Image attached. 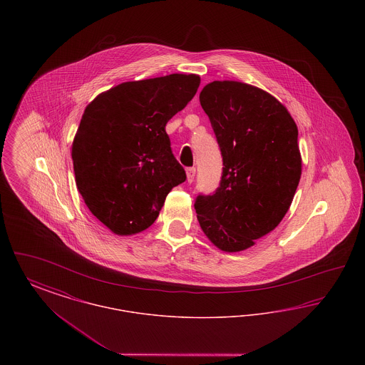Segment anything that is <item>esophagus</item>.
I'll return each instance as SVG.
<instances>
[{"mask_svg":"<svg viewBox=\"0 0 365 365\" xmlns=\"http://www.w3.org/2000/svg\"><path fill=\"white\" fill-rule=\"evenodd\" d=\"M186 175H187V182L191 183L194 180V176H195V168L194 167L192 168H187L186 170Z\"/></svg>","mask_w":365,"mask_h":365,"instance_id":"34e87169","label":"esophagus"}]
</instances>
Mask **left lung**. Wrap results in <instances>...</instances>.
Wrapping results in <instances>:
<instances>
[{
    "label": "left lung",
    "instance_id": "obj_1",
    "mask_svg": "<svg viewBox=\"0 0 365 365\" xmlns=\"http://www.w3.org/2000/svg\"><path fill=\"white\" fill-rule=\"evenodd\" d=\"M217 139L223 174L194 208L209 241L241 252L287 213L301 178L298 128L286 106L259 87L215 81L200 93Z\"/></svg>",
    "mask_w": 365,
    "mask_h": 365
}]
</instances>
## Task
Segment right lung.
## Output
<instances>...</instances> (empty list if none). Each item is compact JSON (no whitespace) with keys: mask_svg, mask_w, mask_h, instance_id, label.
I'll return each mask as SVG.
<instances>
[{"mask_svg":"<svg viewBox=\"0 0 365 365\" xmlns=\"http://www.w3.org/2000/svg\"><path fill=\"white\" fill-rule=\"evenodd\" d=\"M200 86L194 73L124 82L87 105L72 142L78 190L118 235L152 226L173 187L186 180L165 124Z\"/></svg>","mask_w":365,"mask_h":365,"instance_id":"1","label":"right lung"}]
</instances>
